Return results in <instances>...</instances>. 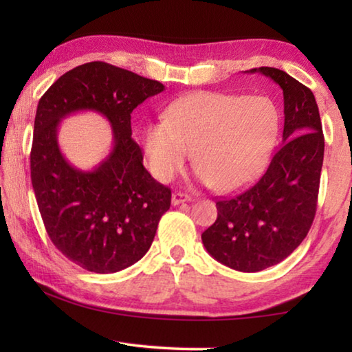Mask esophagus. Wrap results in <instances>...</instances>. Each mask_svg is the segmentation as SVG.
<instances>
[{
  "instance_id": "34e87169",
  "label": "esophagus",
  "mask_w": 352,
  "mask_h": 352,
  "mask_svg": "<svg viewBox=\"0 0 352 352\" xmlns=\"http://www.w3.org/2000/svg\"><path fill=\"white\" fill-rule=\"evenodd\" d=\"M190 197L188 194H183V192H174L172 194V205L177 206L180 204H184V201H189Z\"/></svg>"
}]
</instances>
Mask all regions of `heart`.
<instances>
[{
	"mask_svg": "<svg viewBox=\"0 0 352 352\" xmlns=\"http://www.w3.org/2000/svg\"><path fill=\"white\" fill-rule=\"evenodd\" d=\"M279 124V110L270 98L199 91L170 104L166 119L147 124L142 147L158 180L178 174L192 151L197 180L228 192L264 168Z\"/></svg>",
	"mask_w": 352,
	"mask_h": 352,
	"instance_id": "obj_1",
	"label": "heart"
}]
</instances>
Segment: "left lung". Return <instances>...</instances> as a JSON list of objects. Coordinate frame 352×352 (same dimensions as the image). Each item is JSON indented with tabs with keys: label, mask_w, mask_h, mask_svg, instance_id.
<instances>
[{
	"label": "left lung",
	"mask_w": 352,
	"mask_h": 352,
	"mask_svg": "<svg viewBox=\"0 0 352 352\" xmlns=\"http://www.w3.org/2000/svg\"><path fill=\"white\" fill-rule=\"evenodd\" d=\"M259 73L281 87L283 144L252 188L220 199L217 220L201 234L214 259L239 272H261L284 261L307 236L317 211L324 136L318 105L307 87L283 69Z\"/></svg>",
	"instance_id": "8db88e82"
}]
</instances>
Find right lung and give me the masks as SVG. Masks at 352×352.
Wrapping results in <instances>:
<instances>
[{"mask_svg": "<svg viewBox=\"0 0 352 352\" xmlns=\"http://www.w3.org/2000/svg\"><path fill=\"white\" fill-rule=\"evenodd\" d=\"M164 90L158 80L90 62L65 73L37 107L31 151V180L51 241L82 269L115 273L138 262L151 248L170 206V189L142 166L132 140L130 115ZM94 111L112 126V151L98 166L82 171L60 151V122L74 112Z\"/></svg>", "mask_w": 352, "mask_h": 352, "instance_id": "right-lung-1", "label": "right lung"}]
</instances>
